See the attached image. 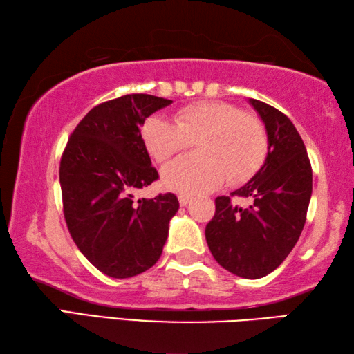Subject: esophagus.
<instances>
[{
    "mask_svg": "<svg viewBox=\"0 0 354 354\" xmlns=\"http://www.w3.org/2000/svg\"><path fill=\"white\" fill-rule=\"evenodd\" d=\"M178 200H179V205H181V206H187L189 203L192 201V198H190L189 195H179Z\"/></svg>",
    "mask_w": 354,
    "mask_h": 354,
    "instance_id": "esophagus-1",
    "label": "esophagus"
}]
</instances>
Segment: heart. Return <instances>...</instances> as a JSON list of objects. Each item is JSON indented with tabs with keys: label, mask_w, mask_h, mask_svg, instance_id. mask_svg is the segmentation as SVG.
I'll use <instances>...</instances> for the list:
<instances>
[{
	"label": "heart",
	"mask_w": 354,
	"mask_h": 354,
	"mask_svg": "<svg viewBox=\"0 0 354 354\" xmlns=\"http://www.w3.org/2000/svg\"><path fill=\"white\" fill-rule=\"evenodd\" d=\"M142 139L159 162L196 142V153L173 160L162 170V184L183 194H203L223 185L242 184L261 169L267 156V134L259 120L221 101L190 104L175 115V123L149 117Z\"/></svg>",
	"instance_id": "heart-1"
}]
</instances>
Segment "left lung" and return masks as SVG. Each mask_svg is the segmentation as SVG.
Listing matches in <instances>:
<instances>
[{
    "label": "left lung",
    "mask_w": 354,
    "mask_h": 354,
    "mask_svg": "<svg viewBox=\"0 0 354 354\" xmlns=\"http://www.w3.org/2000/svg\"><path fill=\"white\" fill-rule=\"evenodd\" d=\"M267 133V156L256 175L231 196H217L206 242L225 270L259 279L281 266L301 234L313 195V169L297 128L283 112L248 98Z\"/></svg>",
    "instance_id": "left-lung-1"
}]
</instances>
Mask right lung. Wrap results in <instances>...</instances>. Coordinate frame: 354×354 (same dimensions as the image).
Here are the masks:
<instances>
[{
	"mask_svg": "<svg viewBox=\"0 0 354 354\" xmlns=\"http://www.w3.org/2000/svg\"><path fill=\"white\" fill-rule=\"evenodd\" d=\"M171 100L124 95L100 104L77 124L62 154L64 215L81 253L111 278H131L162 254L170 220L179 209L173 194L134 200L158 179L140 127Z\"/></svg>",
	"mask_w": 354,
	"mask_h": 354,
	"instance_id": "right-lung-1",
	"label": "right lung"
}]
</instances>
